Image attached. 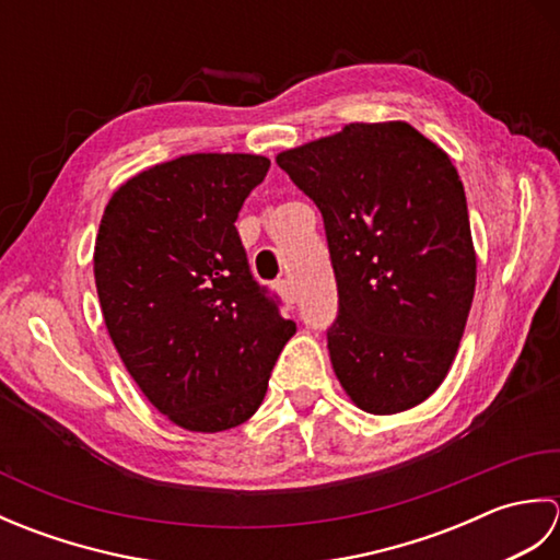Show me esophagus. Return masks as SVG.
Returning a JSON list of instances; mask_svg holds the SVG:
<instances>
[{
  "label": "esophagus",
  "mask_w": 560,
  "mask_h": 560,
  "mask_svg": "<svg viewBox=\"0 0 560 560\" xmlns=\"http://www.w3.org/2000/svg\"><path fill=\"white\" fill-rule=\"evenodd\" d=\"M277 293L281 295V301L287 305H293L295 301H299V291H295L293 281H279L277 283Z\"/></svg>",
  "instance_id": "1"
}]
</instances>
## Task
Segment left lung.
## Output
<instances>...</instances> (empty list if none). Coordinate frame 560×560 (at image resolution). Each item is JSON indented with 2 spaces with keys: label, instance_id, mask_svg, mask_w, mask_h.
Segmentation results:
<instances>
[{
  "label": "left lung",
  "instance_id": "8db88e82",
  "mask_svg": "<svg viewBox=\"0 0 560 560\" xmlns=\"http://www.w3.org/2000/svg\"><path fill=\"white\" fill-rule=\"evenodd\" d=\"M277 163L323 211L339 289L327 347L343 392L368 413L413 409L455 361L477 289L457 168L404 120L343 125Z\"/></svg>",
  "mask_w": 560,
  "mask_h": 560
}]
</instances>
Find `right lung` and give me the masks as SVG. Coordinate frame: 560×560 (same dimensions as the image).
<instances>
[{
	"label": "right lung",
	"instance_id": "right-lung-1",
	"mask_svg": "<svg viewBox=\"0 0 560 560\" xmlns=\"http://www.w3.org/2000/svg\"><path fill=\"white\" fill-rule=\"evenodd\" d=\"M257 153H187L129 177L103 211L93 277L108 335L153 407L192 433L245 423L295 335L253 281L235 219Z\"/></svg>",
	"mask_w": 560,
	"mask_h": 560
}]
</instances>
